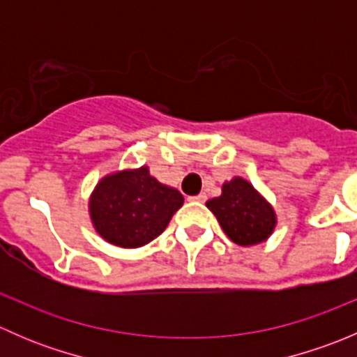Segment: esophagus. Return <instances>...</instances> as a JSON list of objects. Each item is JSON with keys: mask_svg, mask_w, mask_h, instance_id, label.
Instances as JSON below:
<instances>
[{"mask_svg": "<svg viewBox=\"0 0 357 357\" xmlns=\"http://www.w3.org/2000/svg\"><path fill=\"white\" fill-rule=\"evenodd\" d=\"M190 200L199 202V204H204V202L207 200V195H205V193H199V195H197V197H192V199H190Z\"/></svg>", "mask_w": 357, "mask_h": 357, "instance_id": "34e87169", "label": "esophagus"}]
</instances>
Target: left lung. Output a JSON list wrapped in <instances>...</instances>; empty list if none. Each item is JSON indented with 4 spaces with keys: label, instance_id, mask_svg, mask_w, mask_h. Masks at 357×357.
Masks as SVG:
<instances>
[{
    "label": "left lung",
    "instance_id": "left-lung-1",
    "mask_svg": "<svg viewBox=\"0 0 357 357\" xmlns=\"http://www.w3.org/2000/svg\"><path fill=\"white\" fill-rule=\"evenodd\" d=\"M205 205L236 245H257L275 231L276 212L273 205L240 176L226 181L221 195Z\"/></svg>",
    "mask_w": 357,
    "mask_h": 357
}]
</instances>
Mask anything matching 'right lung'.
I'll use <instances>...</instances> for the list:
<instances>
[{
  "label": "right lung",
  "mask_w": 357,
  "mask_h": 357,
  "mask_svg": "<svg viewBox=\"0 0 357 357\" xmlns=\"http://www.w3.org/2000/svg\"><path fill=\"white\" fill-rule=\"evenodd\" d=\"M183 202L178 190L162 185L142 165L100 179L89 197V218L105 242L138 248L167 228Z\"/></svg>",
  "instance_id": "1"
}]
</instances>
